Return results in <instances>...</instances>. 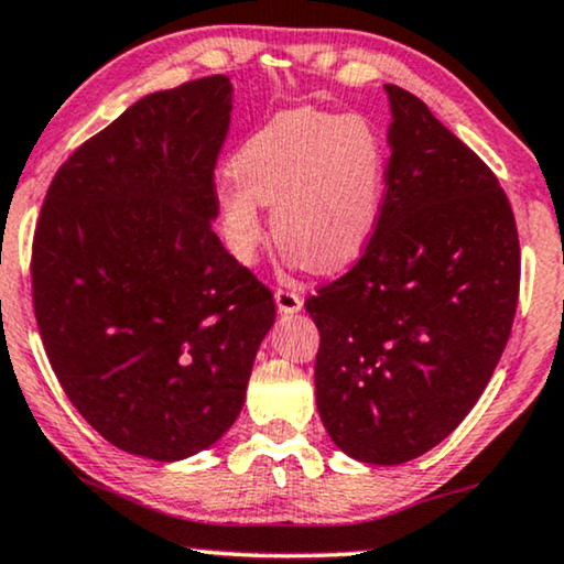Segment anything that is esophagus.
<instances>
[{
  "mask_svg": "<svg viewBox=\"0 0 564 564\" xmlns=\"http://www.w3.org/2000/svg\"><path fill=\"white\" fill-rule=\"evenodd\" d=\"M274 300H276V308H280V313H284V316H290V313H297L300 308H303V297H300L295 290L276 288Z\"/></svg>",
  "mask_w": 564,
  "mask_h": 564,
  "instance_id": "34e87169",
  "label": "esophagus"
}]
</instances>
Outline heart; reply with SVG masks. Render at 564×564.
Returning <instances> with one entry per match:
<instances>
[{"mask_svg": "<svg viewBox=\"0 0 564 564\" xmlns=\"http://www.w3.org/2000/svg\"><path fill=\"white\" fill-rule=\"evenodd\" d=\"M236 184L217 192L225 246L251 264L264 240L261 204L284 251L313 272H336L376 236L386 202L383 139L362 116L300 108L274 116L230 158Z\"/></svg>", "mask_w": 564, "mask_h": 564, "instance_id": "heart-1", "label": "heart"}]
</instances>
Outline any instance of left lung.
Segmentation results:
<instances>
[{
  "mask_svg": "<svg viewBox=\"0 0 564 564\" xmlns=\"http://www.w3.org/2000/svg\"><path fill=\"white\" fill-rule=\"evenodd\" d=\"M389 173L378 230L345 276L305 300L316 404L362 464H406L460 425L516 318L521 246L495 173L412 93L386 85Z\"/></svg>",
  "mask_w": 564,
  "mask_h": 564,
  "instance_id": "obj_1",
  "label": "left lung"
}]
</instances>
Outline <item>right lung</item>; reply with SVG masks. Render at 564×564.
<instances>
[{"label": "right lung", "mask_w": 564, "mask_h": 564, "mask_svg": "<svg viewBox=\"0 0 564 564\" xmlns=\"http://www.w3.org/2000/svg\"><path fill=\"white\" fill-rule=\"evenodd\" d=\"M232 85L144 95L72 152L33 238V308L72 404L116 448L194 456L246 401L274 297L225 251L215 165Z\"/></svg>", "instance_id": "1"}]
</instances>
